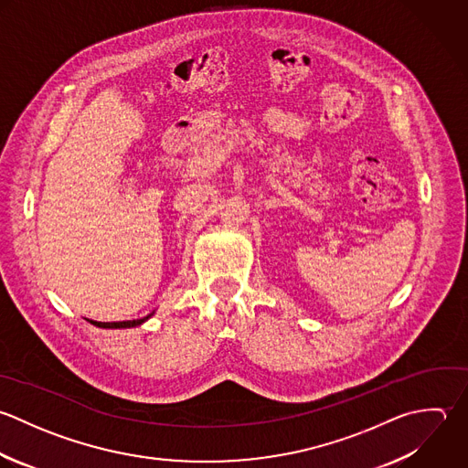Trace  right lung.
<instances>
[{
    "label": "right lung",
    "instance_id": "obj_1",
    "mask_svg": "<svg viewBox=\"0 0 468 468\" xmlns=\"http://www.w3.org/2000/svg\"><path fill=\"white\" fill-rule=\"evenodd\" d=\"M154 314V312H153ZM153 314L142 317V319H134V321H118V323H98V321H92V319H87L90 324L98 326V328H136L140 324H144L147 319L153 317Z\"/></svg>",
    "mask_w": 468,
    "mask_h": 468
}]
</instances>
